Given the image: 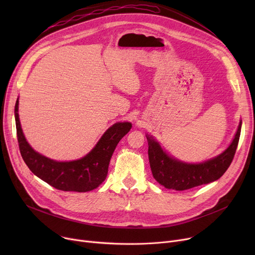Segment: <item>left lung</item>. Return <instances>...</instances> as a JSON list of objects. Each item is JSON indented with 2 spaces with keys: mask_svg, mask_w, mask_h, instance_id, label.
<instances>
[{
  "mask_svg": "<svg viewBox=\"0 0 255 255\" xmlns=\"http://www.w3.org/2000/svg\"><path fill=\"white\" fill-rule=\"evenodd\" d=\"M241 126L242 122H240L236 136L229 148L219 156L199 164H187L170 158L153 137L146 136L149 141L150 166L154 179L167 189L180 191L218 180L233 161L240 139Z\"/></svg>",
  "mask_w": 255,
  "mask_h": 255,
  "instance_id": "8db88e82",
  "label": "left lung"
}]
</instances>
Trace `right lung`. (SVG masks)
I'll list each match as a JSON object with an SVG mask.
<instances>
[{
    "label": "right lung",
    "mask_w": 255,
    "mask_h": 255,
    "mask_svg": "<svg viewBox=\"0 0 255 255\" xmlns=\"http://www.w3.org/2000/svg\"><path fill=\"white\" fill-rule=\"evenodd\" d=\"M14 114L19 151L26 166L35 176L63 191L87 192L96 189L107 176L117 144L131 129L128 122L116 123L87 156L70 162H58L35 152L26 142L18 119V99Z\"/></svg>",
    "instance_id": "obj_1"
}]
</instances>
